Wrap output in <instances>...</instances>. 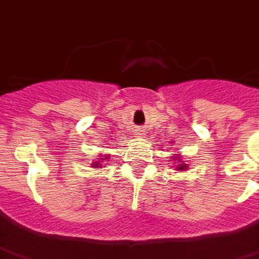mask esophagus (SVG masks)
Masks as SVG:
<instances>
[{
  "instance_id": "1",
  "label": "esophagus",
  "mask_w": 259,
  "mask_h": 259,
  "mask_svg": "<svg viewBox=\"0 0 259 259\" xmlns=\"http://www.w3.org/2000/svg\"><path fill=\"white\" fill-rule=\"evenodd\" d=\"M136 136H137V137H141V134H136Z\"/></svg>"
}]
</instances>
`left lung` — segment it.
Masks as SVG:
<instances>
[{
  "instance_id": "1",
  "label": "left lung",
  "mask_w": 259,
  "mask_h": 259,
  "mask_svg": "<svg viewBox=\"0 0 259 259\" xmlns=\"http://www.w3.org/2000/svg\"><path fill=\"white\" fill-rule=\"evenodd\" d=\"M172 160H178V162H177L178 166H175V167H177V170H180V171L187 170V164L183 162V160H180L179 156H174Z\"/></svg>"
}]
</instances>
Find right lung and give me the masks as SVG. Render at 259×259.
Returning a JSON list of instances; mask_svg holds the SVG:
<instances>
[{"label":"right lung","mask_w":259,"mask_h":259,"mask_svg":"<svg viewBox=\"0 0 259 259\" xmlns=\"http://www.w3.org/2000/svg\"><path fill=\"white\" fill-rule=\"evenodd\" d=\"M100 162H93L92 163V167H95V168H100L101 167V160L104 159H108V156H103V158H99Z\"/></svg>","instance_id":"right-lung-1"}]
</instances>
